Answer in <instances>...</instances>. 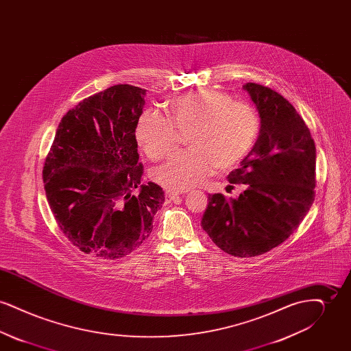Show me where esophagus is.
Listing matches in <instances>:
<instances>
[{"mask_svg":"<svg viewBox=\"0 0 351 351\" xmlns=\"http://www.w3.org/2000/svg\"><path fill=\"white\" fill-rule=\"evenodd\" d=\"M180 195H183V192H175V191H166V196L169 200H175L178 199Z\"/></svg>","mask_w":351,"mask_h":351,"instance_id":"obj_1","label":"esophagus"}]
</instances>
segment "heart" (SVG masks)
Listing matches in <instances>:
<instances>
[{
  "label": "heart",
  "instance_id": "obj_1",
  "mask_svg": "<svg viewBox=\"0 0 351 351\" xmlns=\"http://www.w3.org/2000/svg\"><path fill=\"white\" fill-rule=\"evenodd\" d=\"M167 117L147 109L135 125L139 147L159 160L173 146L176 132H185L189 150L178 152L154 171V180L172 191H184L209 176L215 168L233 167L251 150L259 133L254 108L218 89H197L166 104Z\"/></svg>",
  "mask_w": 351,
  "mask_h": 351
}]
</instances>
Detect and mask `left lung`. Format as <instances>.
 I'll use <instances>...</instances> for the list:
<instances>
[{"label": "left lung", "instance_id": "left-lung-1", "mask_svg": "<svg viewBox=\"0 0 351 351\" xmlns=\"http://www.w3.org/2000/svg\"><path fill=\"white\" fill-rule=\"evenodd\" d=\"M261 117V130L249 155L228 176L246 184L237 200L209 195L201 226L218 247L249 258L279 246L293 233L315 200L316 146L296 109L282 95L247 83Z\"/></svg>", "mask_w": 351, "mask_h": 351}]
</instances>
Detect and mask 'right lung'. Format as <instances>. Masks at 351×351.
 <instances>
[{
    "label": "right lung",
    "mask_w": 351,
    "mask_h": 351,
    "mask_svg": "<svg viewBox=\"0 0 351 351\" xmlns=\"http://www.w3.org/2000/svg\"><path fill=\"white\" fill-rule=\"evenodd\" d=\"M146 89L118 84L80 101L62 118L43 167L60 230L88 255L126 256L150 235L163 189L142 184L135 125Z\"/></svg>",
    "instance_id": "right-lung-1"
}]
</instances>
